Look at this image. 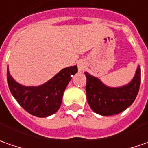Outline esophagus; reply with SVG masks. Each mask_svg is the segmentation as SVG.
<instances>
[{"instance_id":"34e87169","label":"esophagus","mask_w":148,"mask_h":148,"mask_svg":"<svg viewBox=\"0 0 148 148\" xmlns=\"http://www.w3.org/2000/svg\"><path fill=\"white\" fill-rule=\"evenodd\" d=\"M86 62L84 60H79L77 62V67H78V71L80 72H84V71L86 70Z\"/></svg>"}]
</instances>
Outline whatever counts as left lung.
Masks as SVG:
<instances>
[{
	"label": "left lung",
	"mask_w": 148,
	"mask_h": 148,
	"mask_svg": "<svg viewBox=\"0 0 148 148\" xmlns=\"http://www.w3.org/2000/svg\"><path fill=\"white\" fill-rule=\"evenodd\" d=\"M86 77L87 101L95 113L103 115H114L125 110L136 99L141 83V69L138 66L130 82L119 87L105 86L99 78L85 72Z\"/></svg>",
	"instance_id": "obj_1"
}]
</instances>
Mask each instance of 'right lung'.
<instances>
[{
    "label": "right lung",
    "instance_id": "obj_1",
    "mask_svg": "<svg viewBox=\"0 0 148 148\" xmlns=\"http://www.w3.org/2000/svg\"><path fill=\"white\" fill-rule=\"evenodd\" d=\"M77 72V66L66 67L41 86H25L15 82L7 68V82L12 95L24 110L34 116L44 118L59 110L71 75Z\"/></svg>",
    "mask_w": 148,
    "mask_h": 148
}]
</instances>
